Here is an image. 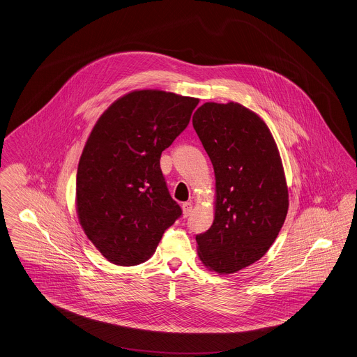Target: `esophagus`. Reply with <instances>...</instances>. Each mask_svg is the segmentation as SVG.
Wrapping results in <instances>:
<instances>
[{
	"label": "esophagus",
	"mask_w": 357,
	"mask_h": 357,
	"mask_svg": "<svg viewBox=\"0 0 357 357\" xmlns=\"http://www.w3.org/2000/svg\"><path fill=\"white\" fill-rule=\"evenodd\" d=\"M182 211H183V216L185 218H188V216H190V213H192V202H185L183 205H182Z\"/></svg>",
	"instance_id": "34e87169"
}]
</instances>
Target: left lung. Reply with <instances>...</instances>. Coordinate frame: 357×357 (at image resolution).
<instances>
[{"label":"left lung","instance_id":"obj_1","mask_svg":"<svg viewBox=\"0 0 357 357\" xmlns=\"http://www.w3.org/2000/svg\"><path fill=\"white\" fill-rule=\"evenodd\" d=\"M192 126L215 169L212 227L195 236L202 264L231 275L261 259L288 213V188L280 152L265 121L245 106L208 102Z\"/></svg>","mask_w":357,"mask_h":357}]
</instances>
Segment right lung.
Masks as SVG:
<instances>
[{
  "instance_id": "right-lung-1",
  "label": "right lung",
  "mask_w": 357,
  "mask_h": 357,
  "mask_svg": "<svg viewBox=\"0 0 357 357\" xmlns=\"http://www.w3.org/2000/svg\"><path fill=\"white\" fill-rule=\"evenodd\" d=\"M199 99L137 89L116 99L95 123L76 178V211L86 238L111 264L151 258L182 215L160 169L165 148L189 125Z\"/></svg>"
}]
</instances>
